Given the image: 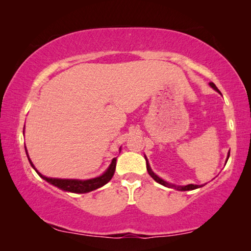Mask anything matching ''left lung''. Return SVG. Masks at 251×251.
I'll use <instances>...</instances> for the list:
<instances>
[{"instance_id": "1", "label": "left lung", "mask_w": 251, "mask_h": 251, "mask_svg": "<svg viewBox=\"0 0 251 251\" xmlns=\"http://www.w3.org/2000/svg\"><path fill=\"white\" fill-rule=\"evenodd\" d=\"M209 85H210V87L214 88V90H215L216 92H218L219 94L222 95V93H220V91L218 90V88L216 87V85H215L214 83H209ZM229 155H230V151H228L226 163H227V160H228V158H229ZM145 159H146V168H147V172H148V174H150V175H151V177L152 178V179H154L155 181L158 182V184H160V185H163V186H165V187H168V188H174V189H176V190H180V192H186V190H194V189L201 188V187H202V186H203V185H194V184H189V185H186V186H177V185L171 184V182L165 181V180L163 179V178H160L159 176H157L156 174L151 171V165H150V163H148V159H147L146 155H145Z\"/></svg>"}]
</instances>
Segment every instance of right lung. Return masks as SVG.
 <instances>
[{"label":"right lung","mask_w":251,"mask_h":251,"mask_svg":"<svg viewBox=\"0 0 251 251\" xmlns=\"http://www.w3.org/2000/svg\"><path fill=\"white\" fill-rule=\"evenodd\" d=\"M23 133H24V130H23ZM121 150L122 148H120V152H121ZM25 152H26V156L28 158L29 164H31V166L34 168V171L37 173V175H39L41 178H43L44 180L50 182V185H53L55 187H57V188H59V189L64 190V192L74 193V194L90 193V192H93V190L103 187L104 185L107 184L110 179H112V177L114 176V173H115V168H116L117 157L112 159V163H110L108 168L106 169V171L101 174L100 176L95 177V178H91V179H84V180H82V179H64V178L62 179V178L46 177L44 175H42V174L35 168V166H34V164L32 163V160H31V158H29V156L27 154L26 147H25Z\"/></svg>","instance_id":"add662e5"}]
</instances>
